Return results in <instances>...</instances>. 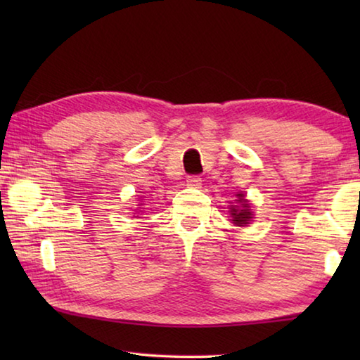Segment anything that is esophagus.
I'll return each instance as SVG.
<instances>
[{
  "mask_svg": "<svg viewBox=\"0 0 360 360\" xmlns=\"http://www.w3.org/2000/svg\"><path fill=\"white\" fill-rule=\"evenodd\" d=\"M186 182H187V186H188V187L198 188L200 186H202V178H200V176H195V174H192V176H188Z\"/></svg>",
  "mask_w": 360,
  "mask_h": 360,
  "instance_id": "34e87169",
  "label": "esophagus"
}]
</instances>
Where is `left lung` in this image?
I'll return each instance as SVG.
<instances>
[{"label": "left lung", "mask_w": 360, "mask_h": 360, "mask_svg": "<svg viewBox=\"0 0 360 360\" xmlns=\"http://www.w3.org/2000/svg\"><path fill=\"white\" fill-rule=\"evenodd\" d=\"M238 197H243V195L240 193ZM230 212H231V217H233V224H236V225H245V224H248V221H251V217H252V212L249 211V205L246 203V200L245 202H241V210L231 208Z\"/></svg>", "instance_id": "obj_1"}]
</instances>
